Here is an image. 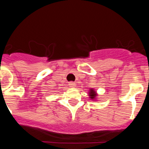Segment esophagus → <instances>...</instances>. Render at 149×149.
<instances>
[{
    "label": "esophagus",
    "mask_w": 149,
    "mask_h": 149,
    "mask_svg": "<svg viewBox=\"0 0 149 149\" xmlns=\"http://www.w3.org/2000/svg\"><path fill=\"white\" fill-rule=\"evenodd\" d=\"M68 86H70L71 88H73V87H75L76 84L75 83H74V82H69L68 83Z\"/></svg>",
    "instance_id": "1"
}]
</instances>
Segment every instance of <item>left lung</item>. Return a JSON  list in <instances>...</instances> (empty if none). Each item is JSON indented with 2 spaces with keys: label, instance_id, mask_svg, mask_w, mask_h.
Returning a JSON list of instances; mask_svg holds the SVG:
<instances>
[{
  "label": "left lung",
  "instance_id": "8db88e82",
  "mask_svg": "<svg viewBox=\"0 0 149 149\" xmlns=\"http://www.w3.org/2000/svg\"><path fill=\"white\" fill-rule=\"evenodd\" d=\"M88 94H89V97L91 100H93V101H96L97 97H98V94H97V93H96L95 90L94 89H89Z\"/></svg>",
  "mask_w": 149,
  "mask_h": 149
}]
</instances>
